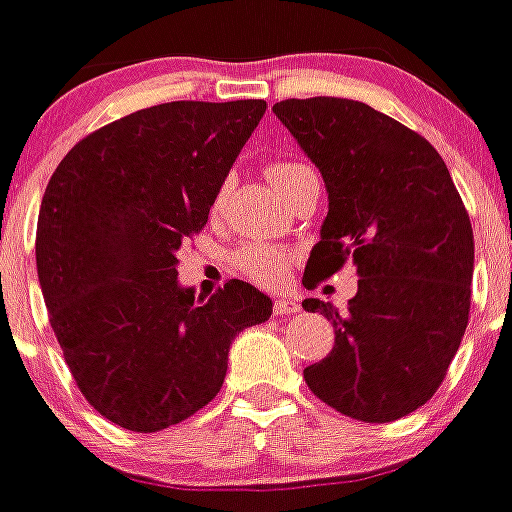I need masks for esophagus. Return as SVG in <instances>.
<instances>
[{"label":"esophagus","mask_w":512,"mask_h":512,"mask_svg":"<svg viewBox=\"0 0 512 512\" xmlns=\"http://www.w3.org/2000/svg\"><path fill=\"white\" fill-rule=\"evenodd\" d=\"M273 313H276V315L299 313V302H294L292 297H278L276 302H273Z\"/></svg>","instance_id":"1"}]
</instances>
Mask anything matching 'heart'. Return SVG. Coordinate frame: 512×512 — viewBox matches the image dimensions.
Segmentation results:
<instances>
[{"label": "heart", "mask_w": 512, "mask_h": 512, "mask_svg": "<svg viewBox=\"0 0 512 512\" xmlns=\"http://www.w3.org/2000/svg\"><path fill=\"white\" fill-rule=\"evenodd\" d=\"M307 165L297 160H281V162H273L268 165V178L273 181L281 194H284L292 181H297L302 173H307ZM226 197H228V184L220 186L215 191V199H213V213H218L220 207L226 205ZM294 263V255L289 252L286 247H278V244H260V242H249L244 247H239L234 252V268L247 276L249 281H255V284H263V286H276L281 284L286 276H289V268Z\"/></svg>", "instance_id": "obj_1"}]
</instances>
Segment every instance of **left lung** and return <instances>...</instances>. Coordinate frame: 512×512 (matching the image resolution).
Segmentation results:
<instances>
[{"label": "left lung", "mask_w": 512, "mask_h": 512, "mask_svg": "<svg viewBox=\"0 0 512 512\" xmlns=\"http://www.w3.org/2000/svg\"><path fill=\"white\" fill-rule=\"evenodd\" d=\"M273 112L318 165L328 191L307 289L352 263L347 313L305 299L334 323V350L307 365L310 392L355 421L389 423L434 397L471 313L473 228L444 160L400 120L355 102L313 97Z\"/></svg>", "instance_id": "8db88e82"}]
</instances>
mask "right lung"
Masks as SVG:
<instances>
[{"label":"right lung","instance_id":"right-lung-1","mask_svg":"<svg viewBox=\"0 0 512 512\" xmlns=\"http://www.w3.org/2000/svg\"><path fill=\"white\" fill-rule=\"evenodd\" d=\"M265 115L263 99L165 102L83 136L41 199L36 268L73 381L99 415L152 434L223 386L228 347L270 318L247 281L181 289L178 249Z\"/></svg>","mask_w":512,"mask_h":512}]
</instances>
